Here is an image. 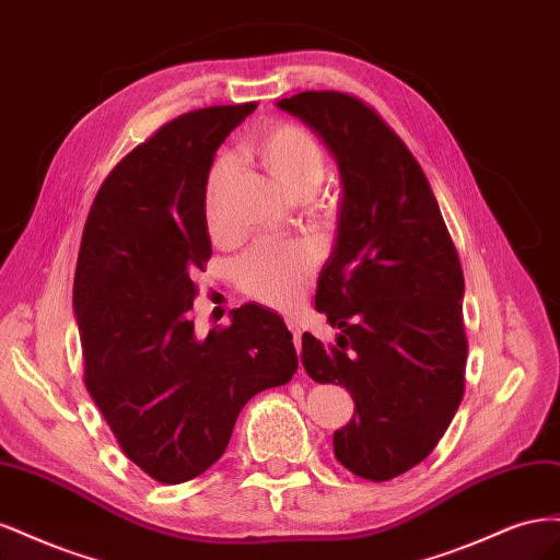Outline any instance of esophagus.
<instances>
[{
	"mask_svg": "<svg viewBox=\"0 0 560 560\" xmlns=\"http://www.w3.org/2000/svg\"><path fill=\"white\" fill-rule=\"evenodd\" d=\"M287 329L292 331V341H294L296 350H301V327H299V322H294V319H287Z\"/></svg>",
	"mask_w": 560,
	"mask_h": 560,
	"instance_id": "esophagus-1",
	"label": "esophagus"
}]
</instances>
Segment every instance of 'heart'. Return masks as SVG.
<instances>
[{"label":"heart","mask_w":560,"mask_h":560,"mask_svg":"<svg viewBox=\"0 0 560 560\" xmlns=\"http://www.w3.org/2000/svg\"><path fill=\"white\" fill-rule=\"evenodd\" d=\"M249 154L273 177L282 194L292 200L313 198L327 179V156L308 130L294 124H278L254 135L247 147ZM231 159H217L210 167L206 198V219L212 233L222 231L219 202L231 182ZM313 268L306 247L294 243H259L238 264V282L243 292L273 308H292L301 296Z\"/></svg>","instance_id":"obj_1"}]
</instances>
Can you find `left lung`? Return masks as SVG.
<instances>
[{"label":"left lung","mask_w":560,"mask_h":560,"mask_svg":"<svg viewBox=\"0 0 560 560\" xmlns=\"http://www.w3.org/2000/svg\"><path fill=\"white\" fill-rule=\"evenodd\" d=\"M325 142L341 175L336 243L315 308L336 343L301 338L317 383H338L354 413L334 432L352 474L389 481L425 460L463 401L465 278L428 177L362 100L306 91L278 100Z\"/></svg>","instance_id":"8db88e82"}]
</instances>
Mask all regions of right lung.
<instances>
[{
    "mask_svg": "<svg viewBox=\"0 0 560 560\" xmlns=\"http://www.w3.org/2000/svg\"><path fill=\"white\" fill-rule=\"evenodd\" d=\"M254 109L208 107L165 124L109 173L83 226V381L118 446L161 483L210 469L243 406L299 366L290 329L259 303L206 336L191 317V273L212 254L202 198L214 151Z\"/></svg>",
    "mask_w": 560,
    "mask_h": 560,
    "instance_id": "add662e5",
    "label": "right lung"
}]
</instances>
